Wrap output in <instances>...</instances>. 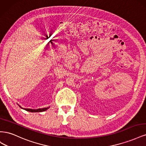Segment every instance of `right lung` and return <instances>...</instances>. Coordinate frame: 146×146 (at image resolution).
<instances>
[{"label":"right lung","instance_id":"1","mask_svg":"<svg viewBox=\"0 0 146 146\" xmlns=\"http://www.w3.org/2000/svg\"><path fill=\"white\" fill-rule=\"evenodd\" d=\"M19 107L23 108L25 110H26V111H30V112H33V113H35V112H42V111H46V110H47L48 108L49 107H47V108H39V109H36V110H33V109H30V108H22L20 105H19Z\"/></svg>","mask_w":146,"mask_h":146}]
</instances>
